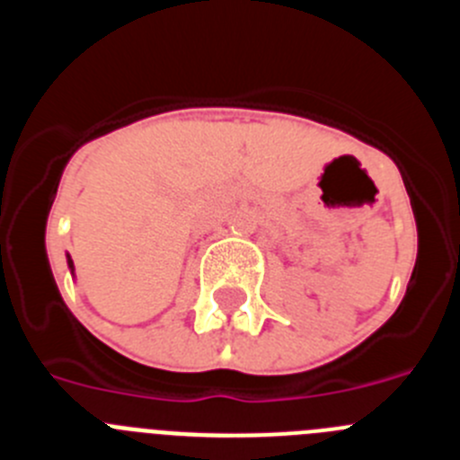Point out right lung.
<instances>
[{"label":"right lung","instance_id":"right-lung-1","mask_svg":"<svg viewBox=\"0 0 460 460\" xmlns=\"http://www.w3.org/2000/svg\"><path fill=\"white\" fill-rule=\"evenodd\" d=\"M66 265H68V270H71V274L75 276V265H73V260H71V255L66 253Z\"/></svg>","mask_w":460,"mask_h":460}]
</instances>
